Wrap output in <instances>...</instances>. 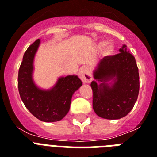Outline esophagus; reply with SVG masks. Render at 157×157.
Returning <instances> with one entry per match:
<instances>
[{
  "mask_svg": "<svg viewBox=\"0 0 157 157\" xmlns=\"http://www.w3.org/2000/svg\"><path fill=\"white\" fill-rule=\"evenodd\" d=\"M78 76L84 83L90 82L91 80L93 79L91 71L87 67H82L80 68L79 71H78Z\"/></svg>",
  "mask_w": 157,
  "mask_h": 157,
  "instance_id": "obj_1",
  "label": "esophagus"
}]
</instances>
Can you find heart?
Masks as SVG:
<instances>
[{"instance_id": "1", "label": "heart", "mask_w": 157, "mask_h": 157, "mask_svg": "<svg viewBox=\"0 0 157 157\" xmlns=\"http://www.w3.org/2000/svg\"><path fill=\"white\" fill-rule=\"evenodd\" d=\"M98 48H102V54L104 56H111L115 51V47L112 42L100 41L98 44Z\"/></svg>"}]
</instances>
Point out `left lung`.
Wrapping results in <instances>:
<instances>
[{
    "label": "left lung",
    "mask_w": 157,
    "mask_h": 157,
    "mask_svg": "<svg viewBox=\"0 0 157 157\" xmlns=\"http://www.w3.org/2000/svg\"><path fill=\"white\" fill-rule=\"evenodd\" d=\"M120 52L101 59L93 72V109L98 116L106 120H119L127 116L132 110L139 92L135 58L126 45Z\"/></svg>",
    "instance_id": "1"
}]
</instances>
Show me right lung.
Masks as SVG:
<instances>
[{"instance_id": "obj_1", "label": "right lung", "mask_w": 157, "mask_h": 157, "mask_svg": "<svg viewBox=\"0 0 157 157\" xmlns=\"http://www.w3.org/2000/svg\"><path fill=\"white\" fill-rule=\"evenodd\" d=\"M41 44L37 39L28 47L23 57L18 75L20 98L30 112L43 122L61 120L69 112L72 96L82 85L75 75L58 78L56 84L45 90L37 86L33 78L34 60Z\"/></svg>"}]
</instances>
